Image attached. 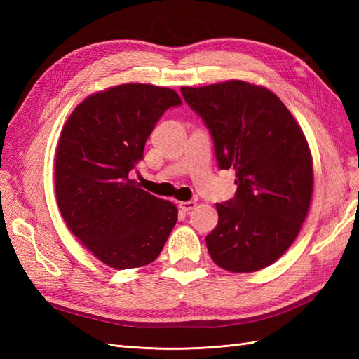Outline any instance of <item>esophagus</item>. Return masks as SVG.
<instances>
[{
  "instance_id": "esophagus-1",
  "label": "esophagus",
  "mask_w": 359,
  "mask_h": 359,
  "mask_svg": "<svg viewBox=\"0 0 359 359\" xmlns=\"http://www.w3.org/2000/svg\"><path fill=\"white\" fill-rule=\"evenodd\" d=\"M194 207H196V202L194 201H187V202H180L179 203V208L182 210V211H191V210H194Z\"/></svg>"
}]
</instances>
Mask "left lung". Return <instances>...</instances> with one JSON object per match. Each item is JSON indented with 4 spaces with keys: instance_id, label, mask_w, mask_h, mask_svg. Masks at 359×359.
Masks as SVG:
<instances>
[{
    "instance_id": "8db88e82",
    "label": "left lung",
    "mask_w": 359,
    "mask_h": 359,
    "mask_svg": "<svg viewBox=\"0 0 359 359\" xmlns=\"http://www.w3.org/2000/svg\"><path fill=\"white\" fill-rule=\"evenodd\" d=\"M215 142L220 170H234L233 199L217 203L219 222L205 241L212 261L233 273L265 269L299 234L313 191L306 137L278 95L231 80L182 88Z\"/></svg>"
}]
</instances>
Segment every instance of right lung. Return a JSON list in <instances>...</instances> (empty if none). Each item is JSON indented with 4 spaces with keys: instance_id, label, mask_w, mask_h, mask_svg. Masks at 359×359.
Returning <instances> with one entry per match:
<instances>
[{
    "instance_id": "right-lung-1",
    "label": "right lung",
    "mask_w": 359,
    "mask_h": 359,
    "mask_svg": "<svg viewBox=\"0 0 359 359\" xmlns=\"http://www.w3.org/2000/svg\"><path fill=\"white\" fill-rule=\"evenodd\" d=\"M177 93L152 85H120L88 97L60 135L55 196L74 236L112 269L157 259L177 222L175 205L144 191L129 172Z\"/></svg>"
}]
</instances>
